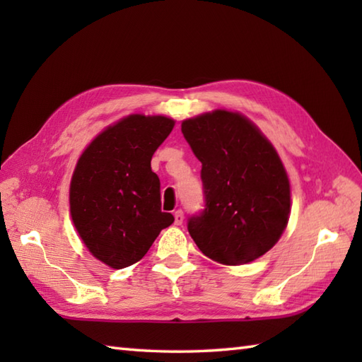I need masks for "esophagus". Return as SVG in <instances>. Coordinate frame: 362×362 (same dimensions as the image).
<instances>
[{"mask_svg":"<svg viewBox=\"0 0 362 362\" xmlns=\"http://www.w3.org/2000/svg\"><path fill=\"white\" fill-rule=\"evenodd\" d=\"M182 222H183V211L182 210H177L174 213V224L175 226H180Z\"/></svg>","mask_w":362,"mask_h":362,"instance_id":"1","label":"esophagus"}]
</instances>
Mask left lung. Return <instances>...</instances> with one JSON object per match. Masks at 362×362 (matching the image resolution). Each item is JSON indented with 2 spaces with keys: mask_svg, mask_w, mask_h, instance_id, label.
I'll use <instances>...</instances> for the list:
<instances>
[{
  "mask_svg": "<svg viewBox=\"0 0 362 362\" xmlns=\"http://www.w3.org/2000/svg\"><path fill=\"white\" fill-rule=\"evenodd\" d=\"M182 134L202 163L205 209L188 219L197 247L227 266L264 255L291 213L289 179L271 141L244 115L227 110L185 119Z\"/></svg>",
  "mask_w": 362,
  "mask_h": 362,
  "instance_id": "left-lung-1",
  "label": "left lung"
}]
</instances>
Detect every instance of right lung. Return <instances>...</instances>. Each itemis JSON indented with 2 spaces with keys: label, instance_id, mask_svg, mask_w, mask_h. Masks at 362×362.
Here are the masks:
<instances>
[{
  "label": "right lung",
  "instance_id": "add662e5",
  "mask_svg": "<svg viewBox=\"0 0 362 362\" xmlns=\"http://www.w3.org/2000/svg\"><path fill=\"white\" fill-rule=\"evenodd\" d=\"M174 119L129 115L82 152L70 185L73 224L91 255L113 269L140 261L174 222L161 211L160 179L151 169Z\"/></svg>",
  "mask_w": 362,
  "mask_h": 362
}]
</instances>
